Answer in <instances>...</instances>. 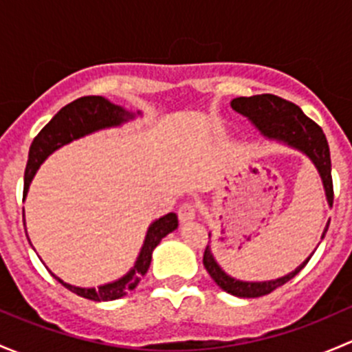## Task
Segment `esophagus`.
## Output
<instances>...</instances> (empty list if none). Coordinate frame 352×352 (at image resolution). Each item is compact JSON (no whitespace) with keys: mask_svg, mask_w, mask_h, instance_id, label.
Wrapping results in <instances>:
<instances>
[{"mask_svg":"<svg viewBox=\"0 0 352 352\" xmlns=\"http://www.w3.org/2000/svg\"><path fill=\"white\" fill-rule=\"evenodd\" d=\"M194 218H196V204H192V202H184L179 208L180 223H189Z\"/></svg>","mask_w":352,"mask_h":352,"instance_id":"34e87169","label":"esophagus"}]
</instances>
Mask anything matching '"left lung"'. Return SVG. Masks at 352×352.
Masks as SVG:
<instances>
[{
    "label": "left lung",
    "instance_id": "left-lung-1",
    "mask_svg": "<svg viewBox=\"0 0 352 352\" xmlns=\"http://www.w3.org/2000/svg\"><path fill=\"white\" fill-rule=\"evenodd\" d=\"M232 109L235 112L242 113L252 122V126L265 138V140L278 141L285 146L293 148L300 151L314 163L320 175L322 186L325 190V199H327L329 208H332L333 202V189H332V165H330V151L327 138L324 131L317 126L311 119H308L298 105L291 104L276 95H254V97H239L232 100ZM330 223V221H329ZM329 223L325 225L322 240L329 230ZM211 236V233H209ZM317 250V248H315ZM315 250L298 265L294 271L287 272L278 279H269V281H243L230 276L228 272L223 271L221 265L216 261L214 254L211 250V242L204 250V264L206 271L212 278L223 291L239 298H258L264 294L272 293L276 287L283 286L285 283L293 279L305 265L308 264Z\"/></svg>",
    "mask_w": 352,
    "mask_h": 352
}]
</instances>
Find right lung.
I'll use <instances>...</instances> for the list:
<instances>
[{"label": "right lung", "instance_id": "add662e5", "mask_svg": "<svg viewBox=\"0 0 352 352\" xmlns=\"http://www.w3.org/2000/svg\"><path fill=\"white\" fill-rule=\"evenodd\" d=\"M138 116H141L140 110L138 112H131V110L120 107V105L112 104V102L104 97H81L78 100L67 104L66 107H63L49 120L47 126L32 141L30 151H28L27 168H25L23 196L27 197L28 187H30L32 180H34L35 173L41 168L42 163L54 153L56 150L80 140V138L88 136V134L97 133V131L110 129V127H120L122 124L136 119ZM177 226H179V218H177L175 212H168V214L155 219L148 226L143 247H141L140 254H138L134 265L126 274L116 279V281L105 283V285H100L97 287H81L63 281L54 272H51V274L54 276L56 281H59L67 289L76 293L78 296L87 298V300H119V298L126 296L131 289H134L138 286L141 278L150 269L151 255H153L156 245L162 242V239H165L168 233L175 232Z\"/></svg>", "mask_w": 352, "mask_h": 352}]
</instances>
